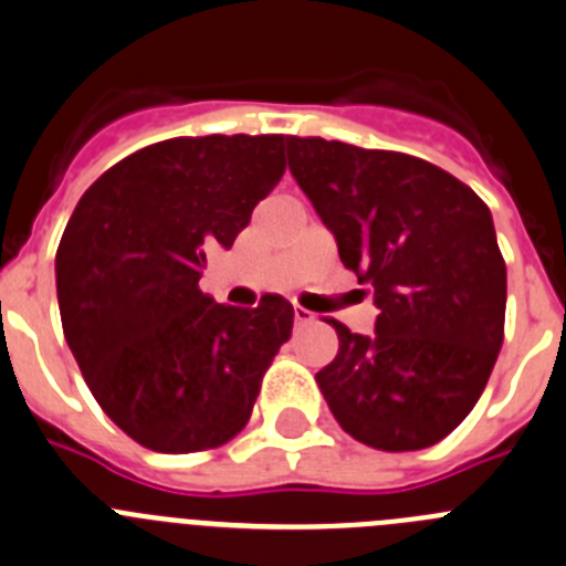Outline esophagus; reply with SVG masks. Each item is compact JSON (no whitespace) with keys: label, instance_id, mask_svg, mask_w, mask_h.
I'll list each match as a JSON object with an SVG mask.
<instances>
[{"label":"esophagus","instance_id":"34e87169","mask_svg":"<svg viewBox=\"0 0 566 566\" xmlns=\"http://www.w3.org/2000/svg\"><path fill=\"white\" fill-rule=\"evenodd\" d=\"M293 321H295V327H304V324H310V321H313V313L304 307H293Z\"/></svg>","mask_w":566,"mask_h":566}]
</instances>
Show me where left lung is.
Returning a JSON list of instances; mask_svg holds the SVG:
<instances>
[{
	"mask_svg": "<svg viewBox=\"0 0 566 566\" xmlns=\"http://www.w3.org/2000/svg\"><path fill=\"white\" fill-rule=\"evenodd\" d=\"M295 182L375 290V333L329 321L338 355L315 375L340 429L420 451L471 415L505 338L507 273L491 211L454 175L403 151L284 137Z\"/></svg>",
	"mask_w": 566,
	"mask_h": 566,
	"instance_id": "8db88e82",
	"label": "left lung"
}]
</instances>
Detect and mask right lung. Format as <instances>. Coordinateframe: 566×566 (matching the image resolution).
Masks as SVG:
<instances>
[{
    "instance_id": "right-lung-1",
    "label": "right lung",
    "mask_w": 566,
    "mask_h": 566,
    "mask_svg": "<svg viewBox=\"0 0 566 566\" xmlns=\"http://www.w3.org/2000/svg\"><path fill=\"white\" fill-rule=\"evenodd\" d=\"M284 135L171 137L106 169L55 253L61 327L86 386L151 451L195 454L245 429L293 307L256 310L200 290L206 256L231 248L284 175Z\"/></svg>"
}]
</instances>
